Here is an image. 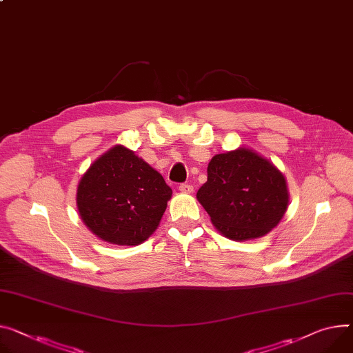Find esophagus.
I'll use <instances>...</instances> for the list:
<instances>
[{
    "label": "esophagus",
    "instance_id": "obj_1",
    "mask_svg": "<svg viewBox=\"0 0 353 353\" xmlns=\"http://www.w3.org/2000/svg\"><path fill=\"white\" fill-rule=\"evenodd\" d=\"M179 191L182 194H191V192H194V186L189 183H182V185H179Z\"/></svg>",
    "mask_w": 353,
    "mask_h": 353
}]
</instances>
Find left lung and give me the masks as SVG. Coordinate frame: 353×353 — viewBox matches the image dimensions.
Here are the masks:
<instances>
[{"instance_id":"left-lung-1","label":"left lung","mask_w":353,"mask_h":353,"mask_svg":"<svg viewBox=\"0 0 353 353\" xmlns=\"http://www.w3.org/2000/svg\"><path fill=\"white\" fill-rule=\"evenodd\" d=\"M196 198L223 236L245 241L279 225L288 206V189L274 164L240 147L210 159L208 181Z\"/></svg>"}]
</instances>
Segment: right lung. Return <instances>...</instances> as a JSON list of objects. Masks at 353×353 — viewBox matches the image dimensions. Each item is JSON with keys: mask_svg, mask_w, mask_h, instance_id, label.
Returning <instances> with one entry per match:
<instances>
[{"mask_svg": "<svg viewBox=\"0 0 353 353\" xmlns=\"http://www.w3.org/2000/svg\"><path fill=\"white\" fill-rule=\"evenodd\" d=\"M172 189L162 175L124 145L99 157L77 185L85 225L101 240L137 246L158 228Z\"/></svg>", "mask_w": 353, "mask_h": 353, "instance_id": "right-lung-1", "label": "right lung"}]
</instances>
